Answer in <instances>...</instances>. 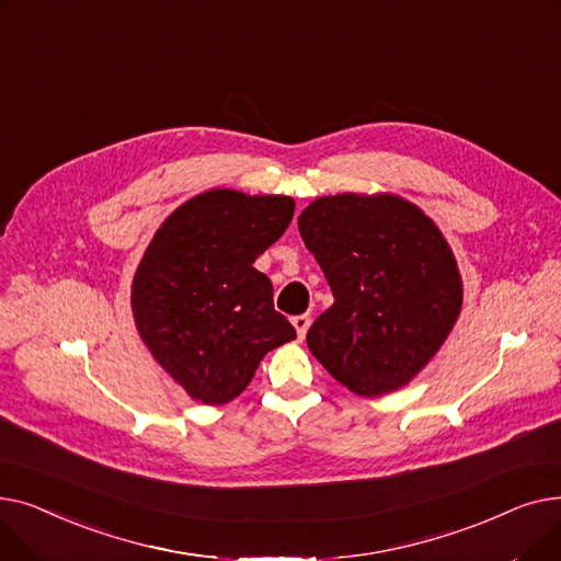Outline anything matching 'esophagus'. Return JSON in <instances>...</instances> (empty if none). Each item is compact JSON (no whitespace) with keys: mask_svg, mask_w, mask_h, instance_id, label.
I'll list each match as a JSON object with an SVG mask.
<instances>
[{"mask_svg":"<svg viewBox=\"0 0 561 561\" xmlns=\"http://www.w3.org/2000/svg\"><path fill=\"white\" fill-rule=\"evenodd\" d=\"M309 325H311V318H309V313H300V316L293 318V328H296V332H298V336H300V339H305V336H307Z\"/></svg>","mask_w":561,"mask_h":561,"instance_id":"34e87169","label":"esophagus"}]
</instances>
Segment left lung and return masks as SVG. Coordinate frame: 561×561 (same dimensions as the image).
<instances>
[{"mask_svg": "<svg viewBox=\"0 0 561 561\" xmlns=\"http://www.w3.org/2000/svg\"><path fill=\"white\" fill-rule=\"evenodd\" d=\"M334 293L307 332L313 357L359 396L414 377L461 311V277L438 227L396 195H330L298 218Z\"/></svg>", "mask_w": 561, "mask_h": 561, "instance_id": "8db88e82", "label": "left lung"}]
</instances>
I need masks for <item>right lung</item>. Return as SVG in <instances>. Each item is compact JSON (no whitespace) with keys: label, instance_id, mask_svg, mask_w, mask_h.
I'll return each instance as SVG.
<instances>
[{"label":"right lung","instance_id":"add662e5","mask_svg":"<svg viewBox=\"0 0 561 561\" xmlns=\"http://www.w3.org/2000/svg\"><path fill=\"white\" fill-rule=\"evenodd\" d=\"M293 211L286 195L206 191L182 204L145 250L131 286L136 328L193 400H233L265 352L296 339L275 311L271 279L254 268Z\"/></svg>","mask_w":561,"mask_h":561}]
</instances>
